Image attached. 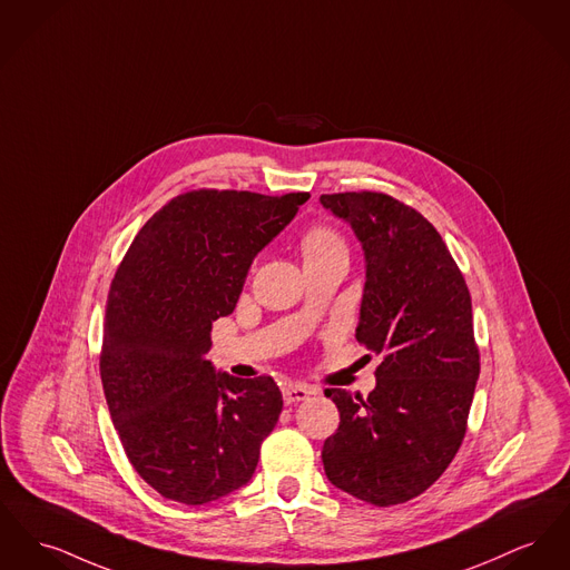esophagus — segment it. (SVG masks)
I'll return each instance as SVG.
<instances>
[{
	"label": "esophagus",
	"mask_w": 570,
	"mask_h": 570,
	"mask_svg": "<svg viewBox=\"0 0 570 570\" xmlns=\"http://www.w3.org/2000/svg\"><path fill=\"white\" fill-rule=\"evenodd\" d=\"M282 394H284L286 404H295V402L307 401L312 394H316V390L309 385H302V383H288L282 390Z\"/></svg>",
	"instance_id": "esophagus-1"
}]
</instances>
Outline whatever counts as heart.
Segmentation results:
<instances>
[{
    "label": "heart",
    "instance_id": "1",
    "mask_svg": "<svg viewBox=\"0 0 570 570\" xmlns=\"http://www.w3.org/2000/svg\"><path fill=\"white\" fill-rule=\"evenodd\" d=\"M334 247H342V240H340V236L332 233V230H327V228H314V230H309L307 235L303 236V256L321 254V252H327V249H334Z\"/></svg>",
    "mask_w": 570,
    "mask_h": 570
}]
</instances>
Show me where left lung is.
Wrapping results in <instances>:
<instances>
[{
	"label": "left lung",
	"mask_w": 570,
	"mask_h": 570,
	"mask_svg": "<svg viewBox=\"0 0 570 570\" xmlns=\"http://www.w3.org/2000/svg\"><path fill=\"white\" fill-rule=\"evenodd\" d=\"M357 236L366 282L357 342L383 362L366 399L327 390L340 426L323 465L340 491L374 505L409 502L452 463L480 374L471 297L441 235L385 194L321 196Z\"/></svg>",
	"instance_id": "obj_1"
}]
</instances>
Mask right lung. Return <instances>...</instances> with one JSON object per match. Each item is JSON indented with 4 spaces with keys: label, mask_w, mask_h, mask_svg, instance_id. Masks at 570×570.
Masks as SVG:
<instances>
[{
    "label": "right lung",
    "mask_w": 570,
    "mask_h": 570,
    "mask_svg": "<svg viewBox=\"0 0 570 570\" xmlns=\"http://www.w3.org/2000/svg\"><path fill=\"white\" fill-rule=\"evenodd\" d=\"M309 194L200 189L135 236L105 307L101 381L135 471L164 498L202 505L245 487L282 413L271 376L236 379L204 357L258 252Z\"/></svg>",
    "instance_id": "obj_1"
}]
</instances>
